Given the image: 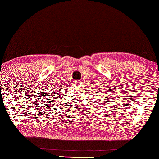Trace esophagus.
I'll use <instances>...</instances> for the list:
<instances>
[{"label": "esophagus", "mask_w": 159, "mask_h": 159, "mask_svg": "<svg viewBox=\"0 0 159 159\" xmlns=\"http://www.w3.org/2000/svg\"><path fill=\"white\" fill-rule=\"evenodd\" d=\"M75 84L76 85H79L80 84V80H75Z\"/></svg>", "instance_id": "esophagus-1"}]
</instances>
